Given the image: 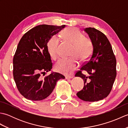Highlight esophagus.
I'll list each match as a JSON object with an SVG mask.
<instances>
[{
    "instance_id": "1",
    "label": "esophagus",
    "mask_w": 128,
    "mask_h": 128,
    "mask_svg": "<svg viewBox=\"0 0 128 128\" xmlns=\"http://www.w3.org/2000/svg\"><path fill=\"white\" fill-rule=\"evenodd\" d=\"M73 78V76H66V79H70V78Z\"/></svg>"
}]
</instances>
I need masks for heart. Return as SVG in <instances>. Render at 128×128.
<instances>
[{"instance_id": "heart-1", "label": "heart", "mask_w": 128, "mask_h": 128, "mask_svg": "<svg viewBox=\"0 0 128 128\" xmlns=\"http://www.w3.org/2000/svg\"><path fill=\"white\" fill-rule=\"evenodd\" d=\"M62 36L67 42L72 44L70 53L72 56L68 59H60L56 64V71L62 74L69 75L76 69L78 65V60L82 62L88 60L93 51V42L89 37L84 36L78 28L71 27L62 32ZM59 38L56 35L52 37L47 44L49 55L56 60L58 56V46Z\"/></svg>"}]
</instances>
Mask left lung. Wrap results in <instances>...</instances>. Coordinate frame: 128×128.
Here are the masks:
<instances>
[{
  "label": "left lung",
  "instance_id": "left-lung-1",
  "mask_svg": "<svg viewBox=\"0 0 128 128\" xmlns=\"http://www.w3.org/2000/svg\"><path fill=\"white\" fill-rule=\"evenodd\" d=\"M84 30L93 42L94 48L88 61L75 75L84 81V88L76 94L84 101L96 102L107 97L111 91L116 75V59L104 34L92 28ZM82 71L89 75L83 74Z\"/></svg>",
  "mask_w": 128,
  "mask_h": 128
}]
</instances>
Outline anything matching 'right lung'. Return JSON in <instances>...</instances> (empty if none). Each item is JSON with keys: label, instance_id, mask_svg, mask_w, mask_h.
Returning a JSON list of instances; mask_svg holds the SVG:
<instances>
[{"label": "right lung", "instance_id": "obj_1", "mask_svg": "<svg viewBox=\"0 0 128 128\" xmlns=\"http://www.w3.org/2000/svg\"><path fill=\"white\" fill-rule=\"evenodd\" d=\"M65 27L37 26L24 34L19 42L13 58V76L18 91L26 99L46 98L53 92L57 81L65 78L58 72H52L44 78L40 76L52 68L47 42Z\"/></svg>", "mask_w": 128, "mask_h": 128}]
</instances>
